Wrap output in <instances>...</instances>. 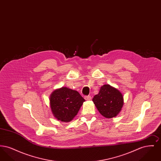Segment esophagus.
I'll return each mask as SVG.
<instances>
[{"label": "esophagus", "mask_w": 161, "mask_h": 161, "mask_svg": "<svg viewBox=\"0 0 161 161\" xmlns=\"http://www.w3.org/2000/svg\"><path fill=\"white\" fill-rule=\"evenodd\" d=\"M84 98H85L86 100H91L92 99V97L90 95H87V96H86L84 97Z\"/></svg>", "instance_id": "34e87169"}]
</instances>
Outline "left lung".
Segmentation results:
<instances>
[{"mask_svg": "<svg viewBox=\"0 0 161 161\" xmlns=\"http://www.w3.org/2000/svg\"><path fill=\"white\" fill-rule=\"evenodd\" d=\"M92 101L100 114L107 118L116 116L124 104L122 93L108 84L103 85Z\"/></svg>", "mask_w": 161, "mask_h": 161, "instance_id": "obj_1", "label": "left lung"}]
</instances>
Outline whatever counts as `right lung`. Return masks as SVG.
Returning a JSON list of instances; mask_svg holds the SVG:
<instances>
[{"instance_id": "right-lung-1", "label": "right lung", "mask_w": 161, "mask_h": 161, "mask_svg": "<svg viewBox=\"0 0 161 161\" xmlns=\"http://www.w3.org/2000/svg\"><path fill=\"white\" fill-rule=\"evenodd\" d=\"M84 98L76 91L62 87L53 92L50 105L54 116L63 122H69L77 115L82 106Z\"/></svg>"}]
</instances>
